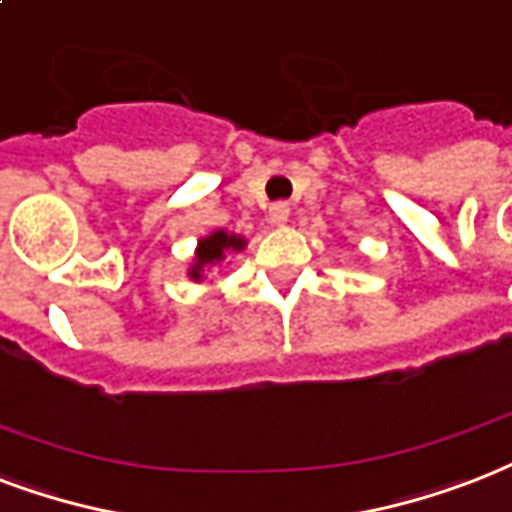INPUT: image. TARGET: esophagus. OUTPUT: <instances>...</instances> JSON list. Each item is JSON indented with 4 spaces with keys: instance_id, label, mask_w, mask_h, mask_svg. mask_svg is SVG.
<instances>
[{
    "instance_id": "34e87169",
    "label": "esophagus",
    "mask_w": 512,
    "mask_h": 512,
    "mask_svg": "<svg viewBox=\"0 0 512 512\" xmlns=\"http://www.w3.org/2000/svg\"><path fill=\"white\" fill-rule=\"evenodd\" d=\"M288 216H291V205L288 202H272L269 205V221L272 224H285Z\"/></svg>"
}]
</instances>
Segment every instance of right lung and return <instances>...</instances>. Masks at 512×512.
<instances>
[{
	"mask_svg": "<svg viewBox=\"0 0 512 512\" xmlns=\"http://www.w3.org/2000/svg\"><path fill=\"white\" fill-rule=\"evenodd\" d=\"M245 245L243 237L237 235H227V232H213L211 237H205L200 240V251H197V264L192 267V277L194 280H200V269L213 264V261L224 259V253L227 251H240Z\"/></svg>",
	"mask_w": 512,
	"mask_h": 512,
	"instance_id": "add662e5",
	"label": "right lung"
}]
</instances>
